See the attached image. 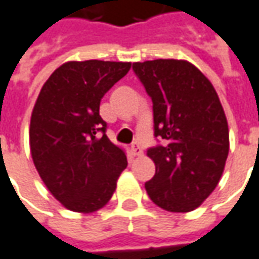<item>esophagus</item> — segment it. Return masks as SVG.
Segmentation results:
<instances>
[{
	"label": "esophagus",
	"instance_id": "34e87169",
	"mask_svg": "<svg viewBox=\"0 0 259 259\" xmlns=\"http://www.w3.org/2000/svg\"><path fill=\"white\" fill-rule=\"evenodd\" d=\"M132 154L136 155V157H139V155L143 154V150L140 146H137V144H133L132 146Z\"/></svg>",
	"mask_w": 259,
	"mask_h": 259
}]
</instances>
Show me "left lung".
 I'll list each match as a JSON object with an SVG mask.
<instances>
[{"label": "left lung", "mask_w": 259, "mask_h": 259, "mask_svg": "<svg viewBox=\"0 0 259 259\" xmlns=\"http://www.w3.org/2000/svg\"><path fill=\"white\" fill-rule=\"evenodd\" d=\"M133 71L153 101L154 136L147 150L154 177L146 182L161 209H196L218 186L229 155V126L218 94L196 67L185 60L133 63Z\"/></svg>", "instance_id": "8db88e82"}]
</instances>
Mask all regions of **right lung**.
<instances>
[{
  "label": "right lung",
  "instance_id": "1",
  "mask_svg": "<svg viewBox=\"0 0 259 259\" xmlns=\"http://www.w3.org/2000/svg\"><path fill=\"white\" fill-rule=\"evenodd\" d=\"M130 66L68 61L41 87L30 117V153L45 185L70 210L91 213L104 207L127 167L123 150L106 136L99 104Z\"/></svg>",
  "mask_w": 259,
  "mask_h": 259
}]
</instances>
